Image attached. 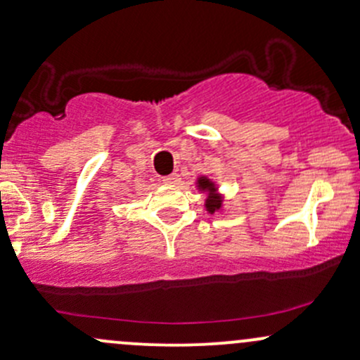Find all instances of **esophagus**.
I'll return each mask as SVG.
<instances>
[{
  "label": "esophagus",
  "mask_w": 360,
  "mask_h": 360,
  "mask_svg": "<svg viewBox=\"0 0 360 360\" xmlns=\"http://www.w3.org/2000/svg\"><path fill=\"white\" fill-rule=\"evenodd\" d=\"M177 181H179V174H169V176H166V177H162V183H166V184H174V183H177Z\"/></svg>",
  "instance_id": "obj_1"
}]
</instances>
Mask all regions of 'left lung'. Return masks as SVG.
I'll list each match as a JSON object with an SVG mask.
<instances>
[{
	"mask_svg": "<svg viewBox=\"0 0 360 360\" xmlns=\"http://www.w3.org/2000/svg\"><path fill=\"white\" fill-rule=\"evenodd\" d=\"M200 189H203V191H208L210 194H212V196H210L208 200H206V208H208L210 213H214V210L220 208V198L213 196L214 186L210 183V181L206 179V177H201V179H200Z\"/></svg>",
	"mask_w": 360,
	"mask_h": 360,
	"instance_id": "left-lung-1",
	"label": "left lung"
}]
</instances>
